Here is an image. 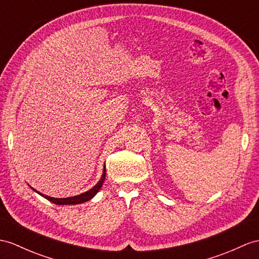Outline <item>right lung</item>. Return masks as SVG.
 I'll return each mask as SVG.
<instances>
[{
  "mask_svg": "<svg viewBox=\"0 0 259 259\" xmlns=\"http://www.w3.org/2000/svg\"><path fill=\"white\" fill-rule=\"evenodd\" d=\"M105 171H106V169H105V166H104V168H103V174H102V177H101V179H100V181L98 182V184L94 186L92 189H90L89 191H87V192H84V193H81V194H79V195H74V197H70V198H53V197H48V195H45V194H42V193H40V192H38V191H36L34 188H31L33 189L34 191H36L37 193H39L41 197H44V198H46L47 200H49L50 202H53V203H55V204H58V205H70V204H80V203H83V202H87V201H89V200H91L94 195H96L98 192H99V190L101 189V187H102V185H103V182H104V179H105Z\"/></svg>",
  "mask_w": 259,
  "mask_h": 259,
  "instance_id": "1",
  "label": "right lung"
}]
</instances>
